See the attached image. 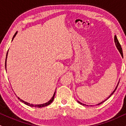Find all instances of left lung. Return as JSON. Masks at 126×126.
<instances>
[{
    "label": "left lung",
    "instance_id": "1",
    "mask_svg": "<svg viewBox=\"0 0 126 126\" xmlns=\"http://www.w3.org/2000/svg\"><path fill=\"white\" fill-rule=\"evenodd\" d=\"M114 42H115V44H116V47H117V49L119 50V52L120 53L121 55H122V56L123 57V50H122V47H121V45H120V44L119 42V40H118V39H117V37H116V35H115V36H114ZM119 82L118 83V84H117V86H116V89H114V90L113 91V92H112V93L111 94H110V96H109V97L107 98H106V99L105 100L103 101L102 102H101V103H100L97 104V105H99V104H101V103H103V102H104V101H105L106 100H107L108 99V98H109V97H110L111 96V95L113 94V93H114V92H115V91H116V89H117V86H118V85H119ZM78 101V103H80V104H81V105H83V106H84V105H85V104H84L81 103H80V101Z\"/></svg>",
    "mask_w": 126,
    "mask_h": 126
}]
</instances>
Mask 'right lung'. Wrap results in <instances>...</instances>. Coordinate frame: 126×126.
<instances>
[{
	"instance_id": "add662e5",
	"label": "right lung",
	"mask_w": 126,
	"mask_h": 126,
	"mask_svg": "<svg viewBox=\"0 0 126 126\" xmlns=\"http://www.w3.org/2000/svg\"><path fill=\"white\" fill-rule=\"evenodd\" d=\"M17 32H16L15 33V34H14V36H13V39H12V40H13V39H14V37H15V36H16V34H17ZM7 53H8V52L7 53V54H6V61H5V68H6V59H7ZM55 93H56V92H54V94H53V97H51V99L50 100L48 101V102L46 103L42 104H35V105H34V104H30L29 103L26 102V101H23V100H22V99H20V98L19 97H18V98H19L20 101H22V103H25V104H26V105L29 106H30V107H39V108H40V107H43L47 106L49 105L50 104H51V103L52 102V101H53V100H54V96H55Z\"/></svg>"
}]
</instances>
